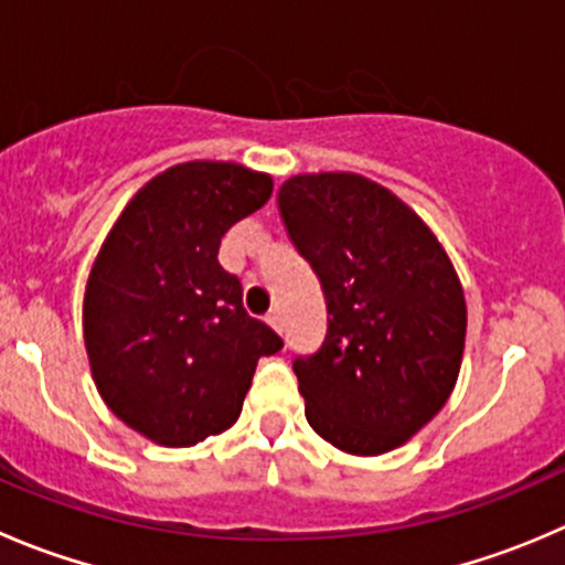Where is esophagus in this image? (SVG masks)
I'll return each mask as SVG.
<instances>
[{
	"label": "esophagus",
	"instance_id": "34e87169",
	"mask_svg": "<svg viewBox=\"0 0 565 565\" xmlns=\"http://www.w3.org/2000/svg\"><path fill=\"white\" fill-rule=\"evenodd\" d=\"M267 322H270L276 331H284V320H281V311H278V309H273L270 315H267Z\"/></svg>",
	"mask_w": 565,
	"mask_h": 565
}]
</instances>
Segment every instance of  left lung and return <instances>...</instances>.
Masks as SVG:
<instances>
[{
	"mask_svg": "<svg viewBox=\"0 0 565 565\" xmlns=\"http://www.w3.org/2000/svg\"><path fill=\"white\" fill-rule=\"evenodd\" d=\"M278 210L328 306L317 353L292 361L306 419L353 456L394 450L439 414L461 370L452 262L397 195L355 173L292 177Z\"/></svg>",
	"mask_w": 565,
	"mask_h": 565,
	"instance_id": "1",
	"label": "left lung"
}]
</instances>
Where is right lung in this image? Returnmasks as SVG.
Segmentation results:
<instances>
[{"mask_svg": "<svg viewBox=\"0 0 565 565\" xmlns=\"http://www.w3.org/2000/svg\"><path fill=\"white\" fill-rule=\"evenodd\" d=\"M270 193V177L234 162L173 166L129 201L98 250L82 309L93 381L157 445L193 447L232 428L256 361L284 348L217 262L223 234Z\"/></svg>", "mask_w": 565, "mask_h": 565, "instance_id": "1", "label": "right lung"}]
</instances>
